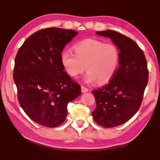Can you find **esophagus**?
<instances>
[{"mask_svg": "<svg viewBox=\"0 0 160 160\" xmlns=\"http://www.w3.org/2000/svg\"><path fill=\"white\" fill-rule=\"evenodd\" d=\"M81 90H82V92H86L88 91V88L85 86H81Z\"/></svg>", "mask_w": 160, "mask_h": 160, "instance_id": "34e87169", "label": "esophagus"}]
</instances>
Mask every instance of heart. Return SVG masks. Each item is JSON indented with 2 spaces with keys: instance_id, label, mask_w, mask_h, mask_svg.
Returning <instances> with one entry per match:
<instances>
[{
  "instance_id": "b5f03b06",
  "label": "heart",
  "mask_w": 160,
  "mask_h": 160,
  "mask_svg": "<svg viewBox=\"0 0 160 160\" xmlns=\"http://www.w3.org/2000/svg\"><path fill=\"white\" fill-rule=\"evenodd\" d=\"M74 52L66 49L61 53V61L67 74L77 78L86 70L85 80L88 83H107L115 75L120 59L116 45L89 39L77 43Z\"/></svg>"
}]
</instances>
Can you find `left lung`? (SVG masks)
I'll return each mask as SVG.
<instances>
[{
  "label": "left lung",
  "mask_w": 160,
  "mask_h": 160,
  "mask_svg": "<svg viewBox=\"0 0 160 160\" xmlns=\"http://www.w3.org/2000/svg\"><path fill=\"white\" fill-rule=\"evenodd\" d=\"M109 37L120 51L119 66L109 82L92 90L96 109L92 114L97 123L113 128L126 123L140 109L148 82L145 54L131 38L113 30L96 32Z\"/></svg>",
  "instance_id": "1"
}]
</instances>
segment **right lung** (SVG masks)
Here are the masks:
<instances>
[{
  "label": "right lung",
  "mask_w": 160,
  "mask_h": 160,
  "mask_svg": "<svg viewBox=\"0 0 160 160\" xmlns=\"http://www.w3.org/2000/svg\"><path fill=\"white\" fill-rule=\"evenodd\" d=\"M78 34L42 29L27 39L15 59L13 79L24 112L34 122L55 128L66 120L68 103L81 94L79 84L64 71L61 53Z\"/></svg>",
  "instance_id": "1"
}]
</instances>
